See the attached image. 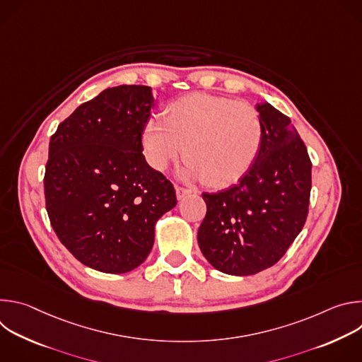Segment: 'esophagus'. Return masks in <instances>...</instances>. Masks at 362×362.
I'll return each instance as SVG.
<instances>
[{
  "instance_id": "esophagus-1",
  "label": "esophagus",
  "mask_w": 362,
  "mask_h": 362,
  "mask_svg": "<svg viewBox=\"0 0 362 362\" xmlns=\"http://www.w3.org/2000/svg\"><path fill=\"white\" fill-rule=\"evenodd\" d=\"M190 193H192V190L185 189V187H182V186H176V196H177L179 200H182L183 197H186V196L190 194Z\"/></svg>"
}]
</instances>
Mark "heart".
<instances>
[{
    "label": "heart",
    "instance_id": "1",
    "mask_svg": "<svg viewBox=\"0 0 362 362\" xmlns=\"http://www.w3.org/2000/svg\"><path fill=\"white\" fill-rule=\"evenodd\" d=\"M264 133L259 112L247 103L193 93L170 103L162 120H147L140 141L153 169L165 170L183 154V177L225 187L252 169Z\"/></svg>",
    "mask_w": 362,
    "mask_h": 362
}]
</instances>
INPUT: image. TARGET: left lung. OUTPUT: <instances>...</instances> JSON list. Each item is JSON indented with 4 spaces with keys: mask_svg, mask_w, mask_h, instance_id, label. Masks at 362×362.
<instances>
[{
    "mask_svg": "<svg viewBox=\"0 0 362 362\" xmlns=\"http://www.w3.org/2000/svg\"><path fill=\"white\" fill-rule=\"evenodd\" d=\"M259 158L239 183L203 193L206 216L199 247L218 271L246 276L275 265L302 230L311 194L313 163L291 119L269 103Z\"/></svg>",
    "mask_w": 362,
    "mask_h": 362,
    "instance_id": "left-lung-1",
    "label": "left lung"
}]
</instances>
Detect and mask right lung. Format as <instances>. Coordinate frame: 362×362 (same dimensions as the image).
I'll use <instances>...</instances> for the list:
<instances>
[{"label":"right lung","mask_w":362,"mask_h":362,"mask_svg":"<svg viewBox=\"0 0 362 362\" xmlns=\"http://www.w3.org/2000/svg\"><path fill=\"white\" fill-rule=\"evenodd\" d=\"M151 107V87L106 88L49 140L44 193L51 226L77 261L100 272L143 264L154 225L177 203L173 185L141 153Z\"/></svg>","instance_id":"right-lung-1"}]
</instances>
